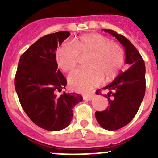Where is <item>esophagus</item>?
<instances>
[{"instance_id": "esophagus-1", "label": "esophagus", "mask_w": 158, "mask_h": 158, "mask_svg": "<svg viewBox=\"0 0 158 158\" xmlns=\"http://www.w3.org/2000/svg\"><path fill=\"white\" fill-rule=\"evenodd\" d=\"M94 94H85V95H84V96H83V98H84V100H85V101H90V100H92V99H93V98H94Z\"/></svg>"}]
</instances>
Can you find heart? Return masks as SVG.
Wrapping results in <instances>:
<instances>
[{"instance_id":"heart-1","label":"heart","mask_w":158,"mask_h":158,"mask_svg":"<svg viewBox=\"0 0 158 158\" xmlns=\"http://www.w3.org/2000/svg\"><path fill=\"white\" fill-rule=\"evenodd\" d=\"M89 56L88 69H76L69 74L68 83L73 90L85 93L103 82L111 81L125 64V51L117 43L100 33H88L74 39L72 43L60 46L56 53L58 66L70 71L79 63L80 56Z\"/></svg>"}]
</instances>
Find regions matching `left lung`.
I'll return each instance as SVG.
<instances>
[{"instance_id": "8db88e82", "label": "left lung", "mask_w": 158, "mask_h": 158, "mask_svg": "<svg viewBox=\"0 0 158 158\" xmlns=\"http://www.w3.org/2000/svg\"><path fill=\"white\" fill-rule=\"evenodd\" d=\"M104 31L114 36L122 44L125 51V64L130 65L112 83L103 88L109 91L106 97L109 106L106 110L95 113L102 127L107 130H116L129 124L139 109L146 89L145 64L139 51L125 37L114 30Z\"/></svg>"}]
</instances>
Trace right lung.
I'll return each instance as SVG.
<instances>
[{
	"label": "right lung",
	"instance_id": "obj_1",
	"mask_svg": "<svg viewBox=\"0 0 158 158\" xmlns=\"http://www.w3.org/2000/svg\"><path fill=\"white\" fill-rule=\"evenodd\" d=\"M70 33L61 31L39 38L22 54L15 77V87L22 108L33 123L49 131L66 128L73 107L83 100L79 94L57 96L67 84L57 69V47Z\"/></svg>",
	"mask_w": 158,
	"mask_h": 158
}]
</instances>
